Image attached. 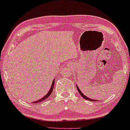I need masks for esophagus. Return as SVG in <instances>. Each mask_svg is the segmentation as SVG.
Wrapping results in <instances>:
<instances>
[{
	"label": "esophagus",
	"mask_w": 130,
	"mask_h": 130,
	"mask_svg": "<svg viewBox=\"0 0 130 130\" xmlns=\"http://www.w3.org/2000/svg\"><path fill=\"white\" fill-rule=\"evenodd\" d=\"M69 67H70V66H71V64H69Z\"/></svg>",
	"instance_id": "1"
}]
</instances>
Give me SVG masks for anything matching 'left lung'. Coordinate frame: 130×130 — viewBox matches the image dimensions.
Segmentation results:
<instances>
[{
    "instance_id": "1",
    "label": "left lung",
    "mask_w": 130,
    "mask_h": 130,
    "mask_svg": "<svg viewBox=\"0 0 130 130\" xmlns=\"http://www.w3.org/2000/svg\"><path fill=\"white\" fill-rule=\"evenodd\" d=\"M76 87H77V90H78V91H79V93H80V95H81V96H82L83 98L84 99H86V100H89V101H97L96 100H94V99H90V98H89V97H88V96H85L84 94H83L82 92H81V90H80V89H79V87L77 86V85H76Z\"/></svg>"
}]
</instances>
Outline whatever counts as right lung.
Returning <instances> with one entry per match:
<instances>
[{
    "label": "right lung",
    "mask_w": 130,
    "mask_h": 130,
    "mask_svg": "<svg viewBox=\"0 0 130 130\" xmlns=\"http://www.w3.org/2000/svg\"><path fill=\"white\" fill-rule=\"evenodd\" d=\"M54 82H55V79H54V80H53V82H52V84H51V86L50 87V89L49 90V91L48 92V93L46 94V95L44 96V97H42V98H41L39 99V100L37 101H35V102H32V103H38V102H42V101H43L44 100H45V99H47L48 97L50 96V95H51V93H52L53 92V89H54Z\"/></svg>",
    "instance_id": "right-lung-1"
}]
</instances>
